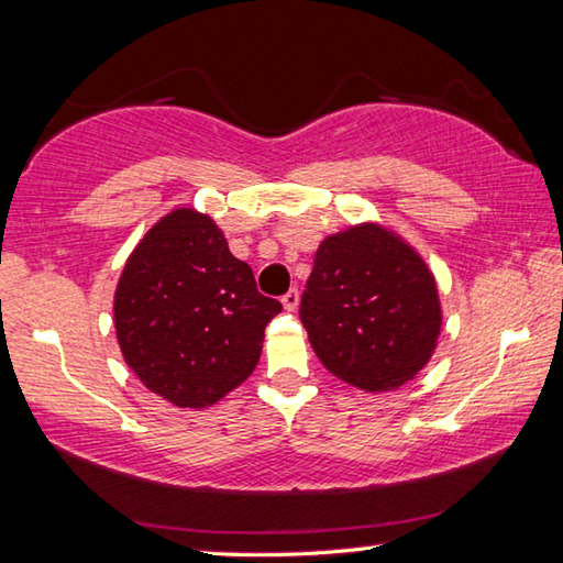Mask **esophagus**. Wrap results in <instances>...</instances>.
Segmentation results:
<instances>
[{"label": "esophagus", "mask_w": 563, "mask_h": 563, "mask_svg": "<svg viewBox=\"0 0 563 563\" xmlns=\"http://www.w3.org/2000/svg\"><path fill=\"white\" fill-rule=\"evenodd\" d=\"M298 302H300V292H298V288H290L288 292H285L283 295V308L285 310H295V308H298Z\"/></svg>", "instance_id": "34e87169"}]
</instances>
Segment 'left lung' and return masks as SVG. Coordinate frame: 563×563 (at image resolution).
Wrapping results in <instances>:
<instances>
[{
	"label": "left lung",
	"instance_id": "obj_1",
	"mask_svg": "<svg viewBox=\"0 0 563 563\" xmlns=\"http://www.w3.org/2000/svg\"><path fill=\"white\" fill-rule=\"evenodd\" d=\"M300 320L332 375L387 393L430 362L442 308L434 275L417 251L387 228L362 223L320 243Z\"/></svg>",
	"mask_w": 563,
	"mask_h": 563
}]
</instances>
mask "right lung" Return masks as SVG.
<instances>
[{
    "instance_id": "obj_1",
    "label": "right lung",
    "mask_w": 563,
    "mask_h": 563,
    "mask_svg": "<svg viewBox=\"0 0 563 563\" xmlns=\"http://www.w3.org/2000/svg\"><path fill=\"white\" fill-rule=\"evenodd\" d=\"M280 310L194 208L170 211L141 238L113 295L123 360L176 407H208L241 385Z\"/></svg>"
}]
</instances>
